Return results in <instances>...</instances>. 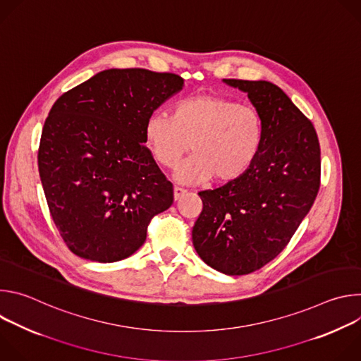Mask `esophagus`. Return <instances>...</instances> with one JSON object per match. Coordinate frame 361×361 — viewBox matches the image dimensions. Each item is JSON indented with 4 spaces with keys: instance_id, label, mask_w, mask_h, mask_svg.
I'll use <instances>...</instances> for the list:
<instances>
[{
    "instance_id": "34e87169",
    "label": "esophagus",
    "mask_w": 361,
    "mask_h": 361,
    "mask_svg": "<svg viewBox=\"0 0 361 361\" xmlns=\"http://www.w3.org/2000/svg\"><path fill=\"white\" fill-rule=\"evenodd\" d=\"M185 194H188L187 190H184V188H181V187H174V200H176V201L181 200Z\"/></svg>"
}]
</instances>
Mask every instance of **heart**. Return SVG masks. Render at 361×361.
I'll return each mask as SVG.
<instances>
[{"label":"heart","mask_w":361,"mask_h":361,"mask_svg":"<svg viewBox=\"0 0 361 361\" xmlns=\"http://www.w3.org/2000/svg\"><path fill=\"white\" fill-rule=\"evenodd\" d=\"M264 127L255 109L223 95L201 94L178 101L171 116L151 114L145 144L160 166L176 167L188 147L192 156L176 171L184 184L241 178L262 149Z\"/></svg>","instance_id":"b5f03b06"}]
</instances>
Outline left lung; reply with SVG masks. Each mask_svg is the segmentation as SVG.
Returning a JSON list of instances; mask_svg holds the SVG:
<instances>
[{"label": "left lung", "instance_id": "left-lung-1", "mask_svg": "<svg viewBox=\"0 0 361 361\" xmlns=\"http://www.w3.org/2000/svg\"><path fill=\"white\" fill-rule=\"evenodd\" d=\"M223 81L247 92L263 120V144L241 178L198 192L192 244L205 264L243 276L276 259L310 212L320 188V144L312 121L276 84Z\"/></svg>", "mask_w": 361, "mask_h": 361}]
</instances>
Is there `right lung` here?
<instances>
[{
  "label": "right lung",
  "mask_w": 361,
  "mask_h": 361,
  "mask_svg": "<svg viewBox=\"0 0 361 361\" xmlns=\"http://www.w3.org/2000/svg\"><path fill=\"white\" fill-rule=\"evenodd\" d=\"M171 73L104 70L64 92L44 123L38 170L51 217L81 259L114 263L170 209L173 184L144 145L147 118L183 88Z\"/></svg>",
  "instance_id": "right-lung-1"
}]
</instances>
